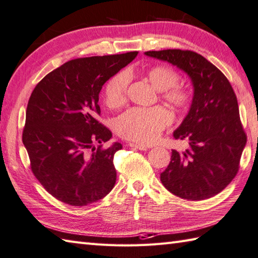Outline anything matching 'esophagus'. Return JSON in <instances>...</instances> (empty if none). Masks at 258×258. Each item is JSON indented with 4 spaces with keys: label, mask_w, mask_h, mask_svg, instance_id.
Instances as JSON below:
<instances>
[{
    "label": "esophagus",
    "mask_w": 258,
    "mask_h": 258,
    "mask_svg": "<svg viewBox=\"0 0 258 258\" xmlns=\"http://www.w3.org/2000/svg\"><path fill=\"white\" fill-rule=\"evenodd\" d=\"M128 146L134 147V149H138L140 151H146L147 150V146L141 145V144H136V143H128Z\"/></svg>",
    "instance_id": "obj_1"
}]
</instances>
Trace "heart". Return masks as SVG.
I'll return each mask as SVG.
<instances>
[{"label": "heart", "instance_id": "1", "mask_svg": "<svg viewBox=\"0 0 258 258\" xmlns=\"http://www.w3.org/2000/svg\"><path fill=\"white\" fill-rule=\"evenodd\" d=\"M153 86L161 91V96L175 108H187L193 101V93L186 85L178 84L180 76L175 69L168 65H156L146 72ZM130 75L125 71L115 74L108 80L104 90L107 106H122L127 97ZM172 122L171 114L165 108L132 107L120 114L115 120L117 134L125 140L140 144H150L161 135Z\"/></svg>", "mask_w": 258, "mask_h": 258}]
</instances>
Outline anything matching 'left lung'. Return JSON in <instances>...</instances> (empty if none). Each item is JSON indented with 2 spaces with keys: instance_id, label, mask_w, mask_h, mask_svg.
Masks as SVG:
<instances>
[{
  "instance_id": "obj_1",
  "label": "left lung",
  "mask_w": 258,
  "mask_h": 258,
  "mask_svg": "<svg viewBox=\"0 0 258 258\" xmlns=\"http://www.w3.org/2000/svg\"><path fill=\"white\" fill-rule=\"evenodd\" d=\"M145 54L176 65L188 74L194 86L189 112L174 132L175 140H186L189 147L172 151L161 182L172 194L187 201L217 195L236 176L247 141L231 83L196 52L174 48Z\"/></svg>"
}]
</instances>
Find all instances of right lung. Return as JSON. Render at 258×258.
Returning a JSON list of instances; mask_svg holds the SVG:
<instances>
[{
    "label": "right lung",
    "instance_id": "right-lung-1",
    "mask_svg": "<svg viewBox=\"0 0 258 258\" xmlns=\"http://www.w3.org/2000/svg\"><path fill=\"white\" fill-rule=\"evenodd\" d=\"M138 53L71 59L44 76L32 92L22 135L31 171L46 191L65 204L89 205L114 187L113 158L123 146H94L112 138L97 119L98 94Z\"/></svg>",
    "mask_w": 258,
    "mask_h": 258
}]
</instances>
